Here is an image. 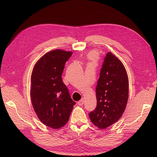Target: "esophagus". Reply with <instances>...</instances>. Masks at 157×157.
I'll return each mask as SVG.
<instances>
[{"mask_svg": "<svg viewBox=\"0 0 157 157\" xmlns=\"http://www.w3.org/2000/svg\"><path fill=\"white\" fill-rule=\"evenodd\" d=\"M84 102V98H82L80 101H79L78 102V104L79 105H83Z\"/></svg>", "mask_w": 157, "mask_h": 157, "instance_id": "obj_1", "label": "esophagus"}]
</instances>
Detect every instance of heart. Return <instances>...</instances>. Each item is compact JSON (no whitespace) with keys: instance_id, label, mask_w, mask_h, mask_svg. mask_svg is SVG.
Segmentation results:
<instances>
[{"instance_id":"heart-1","label":"heart","mask_w":157,"mask_h":157,"mask_svg":"<svg viewBox=\"0 0 157 157\" xmlns=\"http://www.w3.org/2000/svg\"><path fill=\"white\" fill-rule=\"evenodd\" d=\"M89 58H90L91 59H95V58H96V53H94V52L91 53L90 54H89Z\"/></svg>"}]
</instances>
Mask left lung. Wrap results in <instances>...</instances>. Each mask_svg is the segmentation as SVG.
<instances>
[{
    "label": "left lung",
    "mask_w": 157,
    "mask_h": 157,
    "mask_svg": "<svg viewBox=\"0 0 157 157\" xmlns=\"http://www.w3.org/2000/svg\"><path fill=\"white\" fill-rule=\"evenodd\" d=\"M97 106L89 114L94 125L104 129L122 117L128 97V79L121 60L107 53L96 89Z\"/></svg>",
    "instance_id": "8db88e82"
}]
</instances>
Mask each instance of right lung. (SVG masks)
Listing matches in <instances>:
<instances>
[{
    "mask_svg": "<svg viewBox=\"0 0 157 157\" xmlns=\"http://www.w3.org/2000/svg\"><path fill=\"white\" fill-rule=\"evenodd\" d=\"M72 52L54 50L35 63L31 76L30 98L40 121L54 129L68 122L74 105L61 75Z\"/></svg>",
    "mask_w": 157,
    "mask_h": 157,
    "instance_id": "right-lung-1",
    "label": "right lung"
}]
</instances>
